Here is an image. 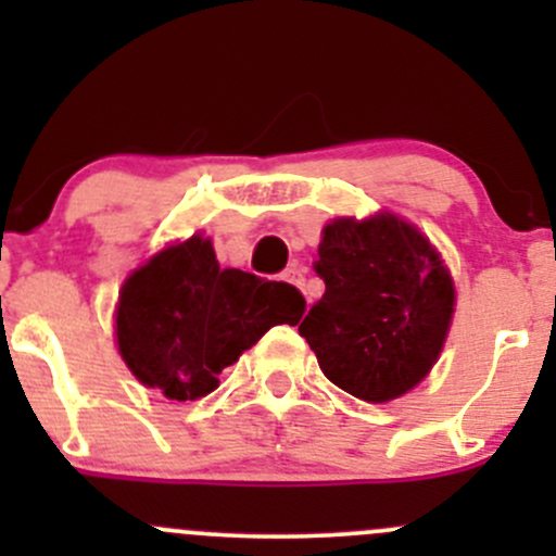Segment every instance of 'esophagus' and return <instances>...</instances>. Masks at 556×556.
Listing matches in <instances>:
<instances>
[{"label":"esophagus","instance_id":"esophagus-1","mask_svg":"<svg viewBox=\"0 0 556 556\" xmlns=\"http://www.w3.org/2000/svg\"><path fill=\"white\" fill-rule=\"evenodd\" d=\"M282 279H288V282L295 285V288H304V285H306V268L299 266V263H293L290 268H285Z\"/></svg>","mask_w":556,"mask_h":556}]
</instances>
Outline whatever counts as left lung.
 Returning a JSON list of instances; mask_svg holds the SVG:
<instances>
[{"label": "left lung", "instance_id": "left-lung-1", "mask_svg": "<svg viewBox=\"0 0 556 556\" xmlns=\"http://www.w3.org/2000/svg\"><path fill=\"white\" fill-rule=\"evenodd\" d=\"M314 271L325 293L299 333L336 387L368 403L403 395L439 361L454 285L428 239L395 215L325 226Z\"/></svg>", "mask_w": 556, "mask_h": 556}]
</instances>
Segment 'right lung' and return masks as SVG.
I'll return each instance as SVG.
<instances>
[{
	"label": "right lung",
	"mask_w": 556,
	"mask_h": 556,
	"mask_svg": "<svg viewBox=\"0 0 556 556\" xmlns=\"http://www.w3.org/2000/svg\"><path fill=\"white\" fill-rule=\"evenodd\" d=\"M306 301L293 285L220 268L210 239L159 252L131 274L117 304V346L142 384L169 401H195L220 384L274 325H295Z\"/></svg>",
	"instance_id": "right-lung-1"
}]
</instances>
